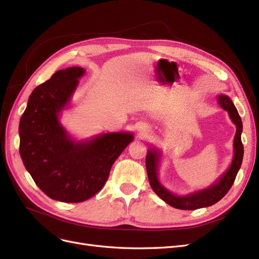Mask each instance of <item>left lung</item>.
Instances as JSON below:
<instances>
[{"mask_svg":"<svg viewBox=\"0 0 259 259\" xmlns=\"http://www.w3.org/2000/svg\"><path fill=\"white\" fill-rule=\"evenodd\" d=\"M218 104L222 106L224 110L229 113L230 119L232 122L236 124L237 132L236 136H234L233 142V149L234 154L231 162V165L229 169L219 178L218 182L214 185L203 189L200 191H195L193 193L187 194V195H176L174 193L169 192L166 188H164L158 178V170H159V162L161 158L160 151L156 149H151L148 150L146 156V167H147V174L149 178V183L152 188V190L159 195V197L166 202L168 205L173 206L178 209H198L202 207H207L210 205H214L219 200H222L226 193L229 191L232 187L234 179L237 177L238 171L241 167L242 160H243V144L241 142V133L243 130L242 120L238 113L237 108L234 107L232 100L226 95H219L217 97Z\"/></svg>","mask_w":259,"mask_h":259,"instance_id":"left-lung-1","label":"left lung"}]
</instances>
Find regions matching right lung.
<instances>
[{
    "mask_svg": "<svg viewBox=\"0 0 259 259\" xmlns=\"http://www.w3.org/2000/svg\"><path fill=\"white\" fill-rule=\"evenodd\" d=\"M85 70H59L31 94L19 123V153L26 169L53 200L83 202L107 182L112 164L133 142L131 133H107L76 143L59 122Z\"/></svg>",
    "mask_w": 259,
    "mask_h": 259,
    "instance_id": "obj_1",
    "label": "right lung"
}]
</instances>
